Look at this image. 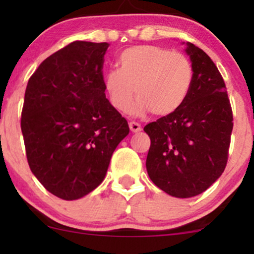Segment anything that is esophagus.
<instances>
[{"instance_id":"esophagus-1","label":"esophagus","mask_w":254,"mask_h":254,"mask_svg":"<svg viewBox=\"0 0 254 254\" xmlns=\"http://www.w3.org/2000/svg\"><path fill=\"white\" fill-rule=\"evenodd\" d=\"M129 127H130V130L132 131V132H138V131L142 130L141 125H139L138 123H136V122H130Z\"/></svg>"}]
</instances>
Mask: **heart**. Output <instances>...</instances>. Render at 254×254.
I'll return each instance as SVG.
<instances>
[{"label":"heart","instance_id":"1","mask_svg":"<svg viewBox=\"0 0 254 254\" xmlns=\"http://www.w3.org/2000/svg\"><path fill=\"white\" fill-rule=\"evenodd\" d=\"M119 69L105 74L104 86L111 105L127 112L151 111L156 116L176 112L188 99L193 82V66L184 54L155 45H138L119 55Z\"/></svg>","mask_w":254,"mask_h":254}]
</instances>
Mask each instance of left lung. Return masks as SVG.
<instances>
[{"instance_id":"1","label":"left lung","mask_w":254,"mask_h":254,"mask_svg":"<svg viewBox=\"0 0 254 254\" xmlns=\"http://www.w3.org/2000/svg\"><path fill=\"white\" fill-rule=\"evenodd\" d=\"M185 52L193 66L190 94L176 112L144 127L150 137L148 176L177 198L197 196L221 177L233 130L232 107L217 66L193 44L186 43Z\"/></svg>"}]
</instances>
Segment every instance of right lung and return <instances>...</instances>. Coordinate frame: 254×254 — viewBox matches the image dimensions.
Instances as JSON below:
<instances>
[{
  "instance_id": "right-lung-1",
  "label": "right lung",
  "mask_w": 254,
  "mask_h": 254,
  "mask_svg": "<svg viewBox=\"0 0 254 254\" xmlns=\"http://www.w3.org/2000/svg\"><path fill=\"white\" fill-rule=\"evenodd\" d=\"M109 46L70 43L46 58L26 87L21 131L28 165L62 199L82 198L103 183L113 151L130 131L105 95Z\"/></svg>"
}]
</instances>
